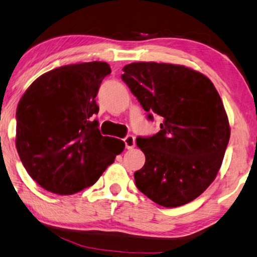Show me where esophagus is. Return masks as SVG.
<instances>
[{"label":"esophagus","instance_id":"1","mask_svg":"<svg viewBox=\"0 0 257 257\" xmlns=\"http://www.w3.org/2000/svg\"><path fill=\"white\" fill-rule=\"evenodd\" d=\"M124 144L126 148L132 149L134 147V145H136V139H134L133 136H126L124 138Z\"/></svg>","mask_w":257,"mask_h":257}]
</instances>
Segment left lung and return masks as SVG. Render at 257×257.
<instances>
[{
	"label": "left lung",
	"mask_w": 257,
	"mask_h": 257,
	"mask_svg": "<svg viewBox=\"0 0 257 257\" xmlns=\"http://www.w3.org/2000/svg\"><path fill=\"white\" fill-rule=\"evenodd\" d=\"M121 79L147 119L162 117L161 130L138 137L146 156L134 172L138 189L160 206L175 208L202 194L216 178L230 140V126L215 86L186 66L131 63Z\"/></svg>",
	"instance_id": "1"
}]
</instances>
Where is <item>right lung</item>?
<instances>
[{
    "label": "right lung",
    "instance_id": "obj_1",
    "mask_svg": "<svg viewBox=\"0 0 257 257\" xmlns=\"http://www.w3.org/2000/svg\"><path fill=\"white\" fill-rule=\"evenodd\" d=\"M111 73L105 62L64 65L39 77L16 112V147L26 171L46 191L74 194L96 183L124 151L98 130L95 97Z\"/></svg>",
    "mask_w": 257,
    "mask_h": 257
}]
</instances>
